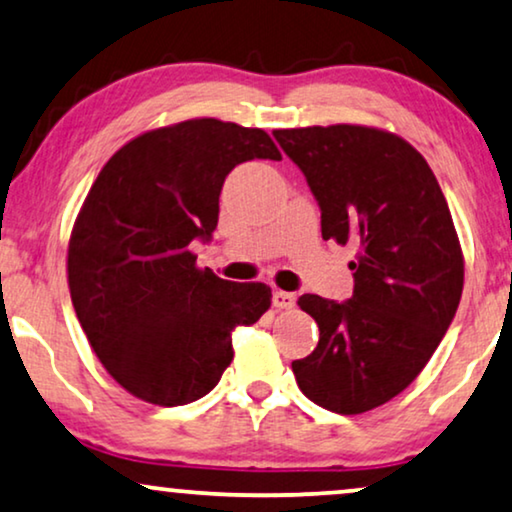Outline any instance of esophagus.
Masks as SVG:
<instances>
[{
  "instance_id": "34e87169",
  "label": "esophagus",
  "mask_w": 512,
  "mask_h": 512,
  "mask_svg": "<svg viewBox=\"0 0 512 512\" xmlns=\"http://www.w3.org/2000/svg\"><path fill=\"white\" fill-rule=\"evenodd\" d=\"M272 305H275L277 310H293V307H296V293L275 291L272 293Z\"/></svg>"
}]
</instances>
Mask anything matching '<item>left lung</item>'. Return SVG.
<instances>
[{"instance_id":"8db88e82","label":"left lung","mask_w":512,"mask_h":512,"mask_svg":"<svg viewBox=\"0 0 512 512\" xmlns=\"http://www.w3.org/2000/svg\"><path fill=\"white\" fill-rule=\"evenodd\" d=\"M321 209V237L356 247L354 296L298 298L319 345L291 363L303 394L361 415L401 394L436 352L464 289L450 207L422 153L387 130H275Z\"/></svg>"}]
</instances>
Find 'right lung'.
I'll return each mask as SVG.
<instances>
[{"label": "right lung", "mask_w": 512, "mask_h": 512, "mask_svg": "<svg viewBox=\"0 0 512 512\" xmlns=\"http://www.w3.org/2000/svg\"><path fill=\"white\" fill-rule=\"evenodd\" d=\"M282 160L261 128L191 118L144 132L107 160L76 216L67 279L97 359L132 396L174 408L219 384L233 331L270 307L261 282L200 270L193 240L209 242L235 165Z\"/></svg>", "instance_id": "1"}]
</instances>
